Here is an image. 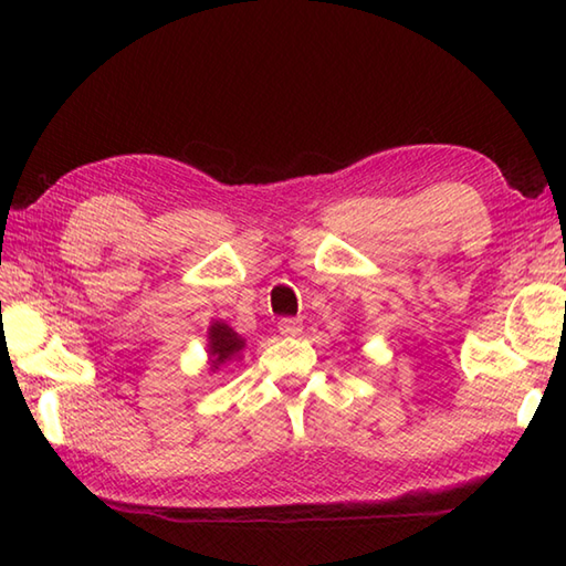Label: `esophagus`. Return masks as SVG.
<instances>
[{"mask_svg":"<svg viewBox=\"0 0 566 566\" xmlns=\"http://www.w3.org/2000/svg\"><path fill=\"white\" fill-rule=\"evenodd\" d=\"M302 321L294 318V316H286V318H280V333L282 335H298L302 333Z\"/></svg>","mask_w":566,"mask_h":566,"instance_id":"1","label":"esophagus"}]
</instances>
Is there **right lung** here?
<instances>
[{
  "label": "right lung",
  "mask_w": 566,
  "mask_h": 566,
  "mask_svg": "<svg viewBox=\"0 0 566 566\" xmlns=\"http://www.w3.org/2000/svg\"><path fill=\"white\" fill-rule=\"evenodd\" d=\"M245 347V340L240 335L228 328L226 323H213L209 331V353H211V363L213 367H219L226 359H231L235 353H240Z\"/></svg>",
  "instance_id": "1"
}]
</instances>
